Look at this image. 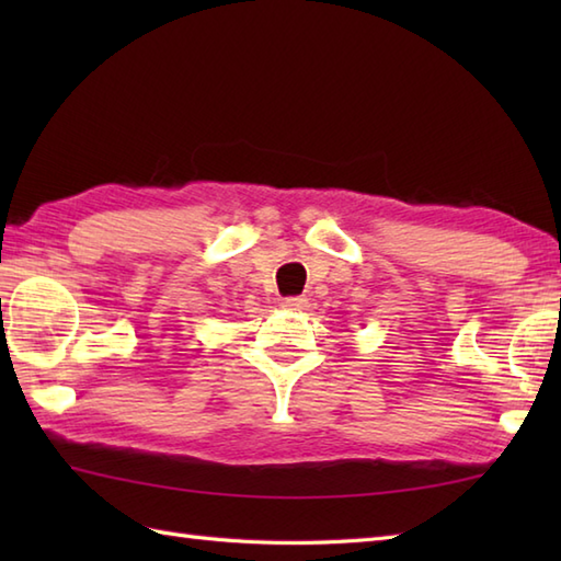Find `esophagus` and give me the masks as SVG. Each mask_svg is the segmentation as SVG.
Listing matches in <instances>:
<instances>
[{
	"label": "esophagus",
	"mask_w": 561,
	"mask_h": 561,
	"mask_svg": "<svg viewBox=\"0 0 561 561\" xmlns=\"http://www.w3.org/2000/svg\"><path fill=\"white\" fill-rule=\"evenodd\" d=\"M282 306H287V308H294V311H299V308L306 306V299H304V296H287V299H282Z\"/></svg>",
	"instance_id": "obj_1"
}]
</instances>
